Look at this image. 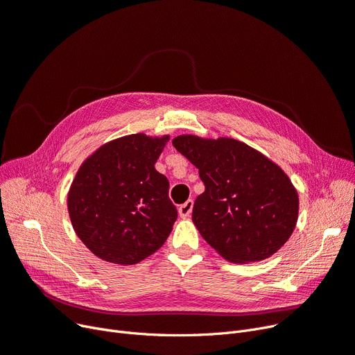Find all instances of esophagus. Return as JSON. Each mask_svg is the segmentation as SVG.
Instances as JSON below:
<instances>
[{
    "instance_id": "obj_1",
    "label": "esophagus",
    "mask_w": 355,
    "mask_h": 355,
    "mask_svg": "<svg viewBox=\"0 0 355 355\" xmlns=\"http://www.w3.org/2000/svg\"><path fill=\"white\" fill-rule=\"evenodd\" d=\"M192 209H193V200H192V199H188L187 202H184L183 205L179 207V215H180L182 218H188V216L191 215Z\"/></svg>"
}]
</instances>
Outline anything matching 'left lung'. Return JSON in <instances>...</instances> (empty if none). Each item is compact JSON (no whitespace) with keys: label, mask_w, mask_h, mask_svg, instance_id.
Segmentation results:
<instances>
[{"label":"left lung","mask_w":355,"mask_h":355,"mask_svg":"<svg viewBox=\"0 0 355 355\" xmlns=\"http://www.w3.org/2000/svg\"><path fill=\"white\" fill-rule=\"evenodd\" d=\"M175 148L199 168L205 184L192 221L204 240L231 263L273 256L292 235L299 196L275 162L243 141L182 134Z\"/></svg>","instance_id":"obj_1"}]
</instances>
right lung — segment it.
<instances>
[{
	"label": "right lung",
	"mask_w": 355,
	"mask_h": 355,
	"mask_svg": "<svg viewBox=\"0 0 355 355\" xmlns=\"http://www.w3.org/2000/svg\"><path fill=\"white\" fill-rule=\"evenodd\" d=\"M168 139L130 134L103 144L78 168L67 211L80 241L101 260L136 264L167 240L178 211L155 164Z\"/></svg>",
	"instance_id": "obj_1"
}]
</instances>
